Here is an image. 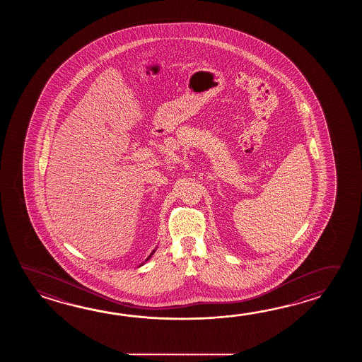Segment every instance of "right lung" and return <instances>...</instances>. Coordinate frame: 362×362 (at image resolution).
I'll return each mask as SVG.
<instances>
[{
  "mask_svg": "<svg viewBox=\"0 0 362 362\" xmlns=\"http://www.w3.org/2000/svg\"><path fill=\"white\" fill-rule=\"evenodd\" d=\"M155 252V250L154 251H153V252H151V255L154 254ZM151 255H150V256H148V257H147V260H148V259H150V257H151ZM139 267H141V265H139Z\"/></svg>",
  "mask_w": 362,
  "mask_h": 362,
  "instance_id": "1",
  "label": "right lung"
}]
</instances>
